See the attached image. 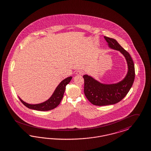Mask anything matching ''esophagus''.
Listing matches in <instances>:
<instances>
[{"label": "esophagus", "instance_id": "obj_1", "mask_svg": "<svg viewBox=\"0 0 151 151\" xmlns=\"http://www.w3.org/2000/svg\"><path fill=\"white\" fill-rule=\"evenodd\" d=\"M84 73V72L83 70H77V72H76V74L77 75H82Z\"/></svg>", "mask_w": 151, "mask_h": 151}]
</instances>
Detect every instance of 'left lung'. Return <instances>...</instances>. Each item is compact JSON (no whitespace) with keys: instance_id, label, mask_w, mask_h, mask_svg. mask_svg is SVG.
<instances>
[{"instance_id":"1","label":"left lung","mask_w":151,"mask_h":151,"mask_svg":"<svg viewBox=\"0 0 151 151\" xmlns=\"http://www.w3.org/2000/svg\"><path fill=\"white\" fill-rule=\"evenodd\" d=\"M104 38L110 49L119 51L125 57L128 65V72L123 80L112 84L102 83L91 76L84 75V95L91 103L96 106L114 105L120 101L128 93L135 78L134 63L129 52L116 40L106 36Z\"/></svg>"}]
</instances>
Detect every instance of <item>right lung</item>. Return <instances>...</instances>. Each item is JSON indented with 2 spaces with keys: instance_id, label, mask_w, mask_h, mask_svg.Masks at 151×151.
<instances>
[{
  "instance_id": "1",
  "label": "right lung",
  "mask_w": 151,
  "mask_h": 151,
  "mask_svg": "<svg viewBox=\"0 0 151 151\" xmlns=\"http://www.w3.org/2000/svg\"><path fill=\"white\" fill-rule=\"evenodd\" d=\"M72 79V77H69L63 80L57 86L50 97L47 100L42 103L37 104H29L23 101L19 97H18L23 104L30 109L42 111L52 110L60 104L63 97L66 86L70 82Z\"/></svg>"
}]
</instances>
